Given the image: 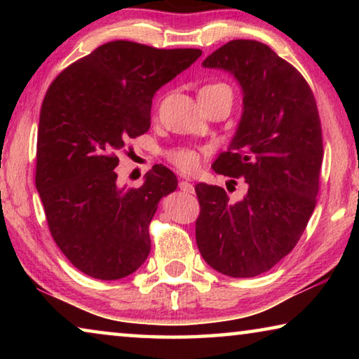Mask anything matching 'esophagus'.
Segmentation results:
<instances>
[{
    "mask_svg": "<svg viewBox=\"0 0 359 359\" xmlns=\"http://www.w3.org/2000/svg\"><path fill=\"white\" fill-rule=\"evenodd\" d=\"M179 188H180V190L184 191V193H193V191H194L193 184H190V182H188V180H180Z\"/></svg>",
    "mask_w": 359,
    "mask_h": 359,
    "instance_id": "esophagus-1",
    "label": "esophagus"
}]
</instances>
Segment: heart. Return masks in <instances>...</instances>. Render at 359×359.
Instances as JSON below:
<instances>
[{"label":"heart","instance_id":"b5f03b06","mask_svg":"<svg viewBox=\"0 0 359 359\" xmlns=\"http://www.w3.org/2000/svg\"><path fill=\"white\" fill-rule=\"evenodd\" d=\"M218 88H229V87L224 83H212V85H205V87L199 93L212 92V90H218ZM168 156L175 166L187 172L194 171V169L199 166V163H201V154H199L198 150H193V149H185V147L175 149L172 151H169Z\"/></svg>","mask_w":359,"mask_h":359}]
</instances>
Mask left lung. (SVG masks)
Instances as JSON below:
<instances>
[{"instance_id":"8db88e82","label":"left lung","mask_w":359,"mask_h":359,"mask_svg":"<svg viewBox=\"0 0 359 359\" xmlns=\"http://www.w3.org/2000/svg\"><path fill=\"white\" fill-rule=\"evenodd\" d=\"M203 66L229 72L242 90L238 130L212 168L244 177L247 191L229 201L222 187H194L196 244L215 271L255 277L293 250L315 209L323 160L317 102L301 72L263 42L229 41Z\"/></svg>"}]
</instances>
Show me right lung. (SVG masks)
<instances>
[{
  "label": "right lung",
  "instance_id": "right-lung-1",
  "mask_svg": "<svg viewBox=\"0 0 359 359\" xmlns=\"http://www.w3.org/2000/svg\"><path fill=\"white\" fill-rule=\"evenodd\" d=\"M199 48L112 41L68 66L42 101L36 190L53 241L79 271L117 280L150 253L149 224L175 174L155 165L139 188L117 185V151L150 128L151 100Z\"/></svg>",
  "mask_w": 359,
  "mask_h": 359
}]
</instances>
